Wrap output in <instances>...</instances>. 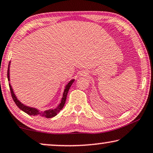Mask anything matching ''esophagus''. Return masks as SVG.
Instances as JSON below:
<instances>
[{"mask_svg":"<svg viewBox=\"0 0 153 153\" xmlns=\"http://www.w3.org/2000/svg\"><path fill=\"white\" fill-rule=\"evenodd\" d=\"M87 74V72H85V71H82L81 73H80V75L81 76H86V75Z\"/></svg>","mask_w":153,"mask_h":153,"instance_id":"obj_1","label":"esophagus"}]
</instances>
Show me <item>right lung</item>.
<instances>
[{"mask_svg":"<svg viewBox=\"0 0 153 153\" xmlns=\"http://www.w3.org/2000/svg\"><path fill=\"white\" fill-rule=\"evenodd\" d=\"M10 62L9 63V65H8V69H7V79L8 81H10ZM75 81L74 79H71L68 82L67 85H66L65 88H64V92H63V95H62V98L61 100V102L59 105H57V107H56L55 108H53V109H47V110L45 111H41L39 109L34 108V107H29L27 105H25L19 101L18 98H16V95H15L14 91H13V89L11 85H10V82H9V86H10V92H11L13 100H14V102L16 103V105H17V107H19V109H21V110L24 111L27 114L30 115V116H39V117H44V118H52L53 117H55L57 114L60 111L62 110V108H63L64 106V104H65L66 100V96H67V94L68 92V90H69L71 86L72 85V84L74 83V82Z\"/></svg>","mask_w":153,"mask_h":153,"instance_id":"obj_1","label":"right lung"}]
</instances>
